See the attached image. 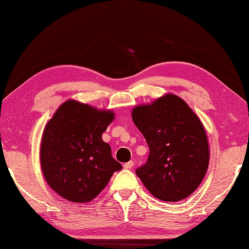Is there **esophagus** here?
Instances as JSON below:
<instances>
[{
  "instance_id": "obj_1",
  "label": "esophagus",
  "mask_w": 249,
  "mask_h": 249,
  "mask_svg": "<svg viewBox=\"0 0 249 249\" xmlns=\"http://www.w3.org/2000/svg\"><path fill=\"white\" fill-rule=\"evenodd\" d=\"M134 166V162L133 161H129V162H126V163H124V167L125 170H129V169H132V167Z\"/></svg>"
}]
</instances>
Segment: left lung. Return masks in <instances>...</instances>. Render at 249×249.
I'll return each instance as SVG.
<instances>
[{
  "label": "left lung",
  "mask_w": 249,
  "mask_h": 249,
  "mask_svg": "<svg viewBox=\"0 0 249 249\" xmlns=\"http://www.w3.org/2000/svg\"><path fill=\"white\" fill-rule=\"evenodd\" d=\"M132 120L149 147L136 175L151 195L165 202L186 199L200 186L210 163L202 121L178 95L166 93L132 109Z\"/></svg>",
  "instance_id": "left-lung-1"
}]
</instances>
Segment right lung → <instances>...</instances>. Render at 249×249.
<instances>
[{
  "label": "right lung",
  "instance_id": "right-lung-1",
  "mask_svg": "<svg viewBox=\"0 0 249 249\" xmlns=\"http://www.w3.org/2000/svg\"><path fill=\"white\" fill-rule=\"evenodd\" d=\"M114 118L113 110L68 100L47 123L40 141V167L48 186L63 199L92 201L114 172L121 170L102 140Z\"/></svg>",
  "mask_w": 249,
  "mask_h": 249
}]
</instances>
